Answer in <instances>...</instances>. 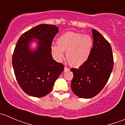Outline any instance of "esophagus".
<instances>
[{
    "label": "esophagus",
    "mask_w": 125,
    "mask_h": 125,
    "mask_svg": "<svg viewBox=\"0 0 125 125\" xmlns=\"http://www.w3.org/2000/svg\"><path fill=\"white\" fill-rule=\"evenodd\" d=\"M65 70H64V71H65V72H66V71H69L70 70V69L68 68H67L66 67V66H65Z\"/></svg>",
    "instance_id": "esophagus-1"
}]
</instances>
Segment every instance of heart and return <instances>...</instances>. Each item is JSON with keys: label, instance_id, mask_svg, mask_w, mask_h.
Listing matches in <instances>:
<instances>
[{"label": "heart", "instance_id": "obj_1", "mask_svg": "<svg viewBox=\"0 0 125 125\" xmlns=\"http://www.w3.org/2000/svg\"><path fill=\"white\" fill-rule=\"evenodd\" d=\"M94 46V40L89 35L80 32H67L58 37L57 45L51 47V52L57 60H62L63 52L70 65L78 67L89 59Z\"/></svg>", "mask_w": 125, "mask_h": 125}]
</instances>
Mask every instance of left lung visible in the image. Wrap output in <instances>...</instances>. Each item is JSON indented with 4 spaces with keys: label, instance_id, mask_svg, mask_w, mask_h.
<instances>
[{
    "label": "left lung",
    "instance_id": "left-lung-1",
    "mask_svg": "<svg viewBox=\"0 0 125 125\" xmlns=\"http://www.w3.org/2000/svg\"><path fill=\"white\" fill-rule=\"evenodd\" d=\"M94 46L89 59L79 68H72L71 89L80 98L89 99L102 90L111 74L114 59L110 43L97 30H92Z\"/></svg>",
    "mask_w": 125,
    "mask_h": 125
}]
</instances>
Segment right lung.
I'll list each match as a JSON object with an SVG mask.
<instances>
[{
  "label": "right lung",
  "instance_id": "add662e5",
  "mask_svg": "<svg viewBox=\"0 0 125 125\" xmlns=\"http://www.w3.org/2000/svg\"><path fill=\"white\" fill-rule=\"evenodd\" d=\"M59 32L53 25L40 24L24 32L17 41L12 55L15 76L22 90L28 95L42 97L51 91L64 66L51 55L52 40ZM33 39L38 40L34 51L29 48Z\"/></svg>",
  "mask_w": 125,
  "mask_h": 125
}]
</instances>
